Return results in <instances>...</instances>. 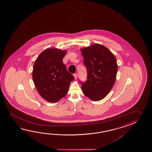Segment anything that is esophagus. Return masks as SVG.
Here are the masks:
<instances>
[{
    "label": "esophagus",
    "mask_w": 152,
    "mask_h": 152,
    "mask_svg": "<svg viewBox=\"0 0 152 152\" xmlns=\"http://www.w3.org/2000/svg\"><path fill=\"white\" fill-rule=\"evenodd\" d=\"M74 77H75V79H77V74H76V73H75V75H74Z\"/></svg>",
    "instance_id": "34e87169"
}]
</instances>
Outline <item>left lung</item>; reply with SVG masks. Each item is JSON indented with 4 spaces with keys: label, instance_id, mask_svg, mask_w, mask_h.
Here are the masks:
<instances>
[{
    "label": "left lung",
    "instance_id": "8db88e82",
    "mask_svg": "<svg viewBox=\"0 0 152 152\" xmlns=\"http://www.w3.org/2000/svg\"><path fill=\"white\" fill-rule=\"evenodd\" d=\"M80 50L87 71V80L81 85L83 92L91 100H102L110 92L116 81V58L106 47L98 43Z\"/></svg>",
    "mask_w": 152,
    "mask_h": 152
}]
</instances>
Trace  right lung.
Masks as SVG:
<instances>
[{
    "instance_id": "add662e5",
    "label": "right lung",
    "mask_w": 152,
    "mask_h": 152,
    "mask_svg": "<svg viewBox=\"0 0 152 152\" xmlns=\"http://www.w3.org/2000/svg\"><path fill=\"white\" fill-rule=\"evenodd\" d=\"M67 50L53 48L40 53L34 64L32 79L41 97L55 103L65 97L75 77L69 73L62 59Z\"/></svg>"
}]
</instances>
